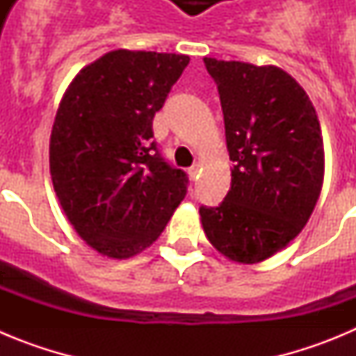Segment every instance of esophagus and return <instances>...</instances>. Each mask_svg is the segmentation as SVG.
<instances>
[{"mask_svg": "<svg viewBox=\"0 0 356 356\" xmlns=\"http://www.w3.org/2000/svg\"><path fill=\"white\" fill-rule=\"evenodd\" d=\"M197 172H200V165H193V168H188V169H187L188 178H191V180H193V181L197 178Z\"/></svg>", "mask_w": 356, "mask_h": 356, "instance_id": "34e87169", "label": "esophagus"}]
</instances>
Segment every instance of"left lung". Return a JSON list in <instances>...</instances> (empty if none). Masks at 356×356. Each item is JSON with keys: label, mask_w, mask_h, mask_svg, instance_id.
I'll use <instances>...</instances> for the list:
<instances>
[{"label": "left lung", "mask_w": 356, "mask_h": 356, "mask_svg": "<svg viewBox=\"0 0 356 356\" xmlns=\"http://www.w3.org/2000/svg\"><path fill=\"white\" fill-rule=\"evenodd\" d=\"M225 115L232 187L201 207L207 238L226 259L257 264L284 250L319 200L325 149L308 94L276 65L203 58Z\"/></svg>", "instance_id": "1"}]
</instances>
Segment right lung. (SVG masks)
I'll list each match as a JSON object with an SVG mask.
<instances>
[{
	"label": "right lung",
	"mask_w": 356,
	"mask_h": 356,
	"mask_svg": "<svg viewBox=\"0 0 356 356\" xmlns=\"http://www.w3.org/2000/svg\"><path fill=\"white\" fill-rule=\"evenodd\" d=\"M187 55L115 49L81 69L56 110L53 187L69 222L97 253L130 259L162 234L188 178L153 139V118Z\"/></svg>",
	"instance_id": "obj_1"
}]
</instances>
